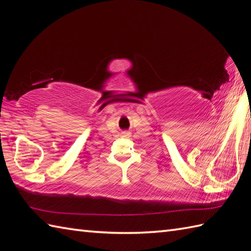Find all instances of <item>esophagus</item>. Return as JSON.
I'll list each match as a JSON object with an SVG mask.
<instances>
[{
    "instance_id": "34e87169",
    "label": "esophagus",
    "mask_w": 251,
    "mask_h": 251,
    "mask_svg": "<svg viewBox=\"0 0 251 251\" xmlns=\"http://www.w3.org/2000/svg\"><path fill=\"white\" fill-rule=\"evenodd\" d=\"M131 135H130V132L129 131H123L122 132V137H124V138H129Z\"/></svg>"
}]
</instances>
